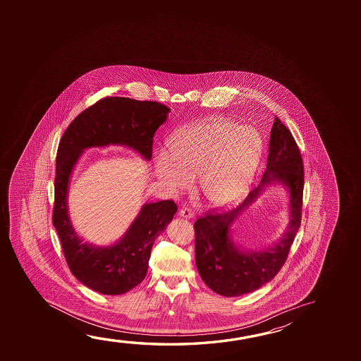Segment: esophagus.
<instances>
[{"label": "esophagus", "instance_id": "esophagus-1", "mask_svg": "<svg viewBox=\"0 0 361 361\" xmlns=\"http://www.w3.org/2000/svg\"><path fill=\"white\" fill-rule=\"evenodd\" d=\"M178 215L180 216H183V218H194V212L189 209V207H183V209H180V212H178Z\"/></svg>", "mask_w": 361, "mask_h": 361}]
</instances>
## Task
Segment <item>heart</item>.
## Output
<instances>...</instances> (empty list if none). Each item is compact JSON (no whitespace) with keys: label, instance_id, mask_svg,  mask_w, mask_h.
I'll return each instance as SVG.
<instances>
[{"label":"heart","instance_id":"1","mask_svg":"<svg viewBox=\"0 0 361 361\" xmlns=\"http://www.w3.org/2000/svg\"><path fill=\"white\" fill-rule=\"evenodd\" d=\"M171 157L160 154L154 170L172 191L189 188L200 176V191L210 204L221 207L237 200L248 188L262 154V138L248 126L224 117L189 124L169 143Z\"/></svg>","mask_w":361,"mask_h":361}]
</instances>
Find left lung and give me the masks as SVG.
I'll return each mask as SVG.
<instances>
[{"label":"left lung","instance_id":"1","mask_svg":"<svg viewBox=\"0 0 361 361\" xmlns=\"http://www.w3.org/2000/svg\"><path fill=\"white\" fill-rule=\"evenodd\" d=\"M274 179L286 183L290 189L289 229L272 249L263 252H242L228 239V226L261 188ZM303 183L300 148L290 130L276 117L271 130L267 167L259 185L233 210L225 212L221 207H215L194 224L196 267L209 288L226 297L242 295L258 290L277 276L301 226Z\"/></svg>","mask_w":361,"mask_h":361}]
</instances>
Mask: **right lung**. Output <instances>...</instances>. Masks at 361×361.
<instances>
[{"mask_svg":"<svg viewBox=\"0 0 361 361\" xmlns=\"http://www.w3.org/2000/svg\"><path fill=\"white\" fill-rule=\"evenodd\" d=\"M170 109L159 102L106 97L73 119L60 140L54 181L53 224L71 272L90 290L122 295L147 273L154 240L178 210L175 201L146 204L121 242L108 248L84 243L73 229L66 209L71 170L84 148L126 145L152 157L154 136Z\"/></svg>","mask_w":361,"mask_h":361,"instance_id":"add662e5","label":"right lung"}]
</instances>
